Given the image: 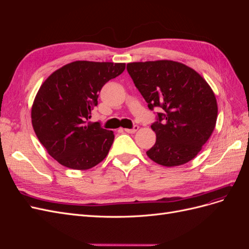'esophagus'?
Wrapping results in <instances>:
<instances>
[{"label":"esophagus","mask_w":249,"mask_h":249,"mask_svg":"<svg viewBox=\"0 0 249 249\" xmlns=\"http://www.w3.org/2000/svg\"><path fill=\"white\" fill-rule=\"evenodd\" d=\"M138 129H139V126L135 124V125L132 127V129H124V131H125L126 133L133 134V133H135V132H137V130H138Z\"/></svg>","instance_id":"1"}]
</instances>
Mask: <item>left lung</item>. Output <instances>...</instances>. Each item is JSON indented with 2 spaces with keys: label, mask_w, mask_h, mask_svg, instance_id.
Returning <instances> with one entry per match:
<instances>
[{
  "label": "left lung",
  "mask_w": 249,
  "mask_h": 249,
  "mask_svg": "<svg viewBox=\"0 0 249 249\" xmlns=\"http://www.w3.org/2000/svg\"><path fill=\"white\" fill-rule=\"evenodd\" d=\"M135 86L157 112L152 124L157 140L146 155L163 166H179L195 158L212 135L217 119L216 97L206 80L187 65L171 61L127 63Z\"/></svg>",
  "instance_id": "8db88e82"
}]
</instances>
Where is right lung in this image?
Wrapping results in <instances>:
<instances>
[{"instance_id":"right-lung-1","label":"right lung","mask_w":249,"mask_h":249,"mask_svg":"<svg viewBox=\"0 0 249 249\" xmlns=\"http://www.w3.org/2000/svg\"><path fill=\"white\" fill-rule=\"evenodd\" d=\"M124 63L74 61L43 82L32 106V125L48 153L65 167L89 169L102 162L114 140L100 123L89 124L103 86Z\"/></svg>"}]
</instances>
